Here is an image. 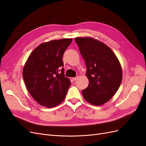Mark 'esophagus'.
Returning <instances> with one entry per match:
<instances>
[{
  "label": "esophagus",
  "mask_w": 146,
  "mask_h": 146,
  "mask_svg": "<svg viewBox=\"0 0 146 146\" xmlns=\"http://www.w3.org/2000/svg\"><path fill=\"white\" fill-rule=\"evenodd\" d=\"M77 78H78V77H73V78H72V80H73V81H76V80H77Z\"/></svg>",
  "instance_id": "1"
}]
</instances>
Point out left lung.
I'll return each mask as SVG.
<instances>
[{
    "label": "left lung",
    "instance_id": "obj_1",
    "mask_svg": "<svg viewBox=\"0 0 146 146\" xmlns=\"http://www.w3.org/2000/svg\"><path fill=\"white\" fill-rule=\"evenodd\" d=\"M75 41L85 61L89 85L82 90L84 99L96 106L109 101L118 90L122 79L120 63L108 46L90 37Z\"/></svg>",
    "mask_w": 146,
    "mask_h": 146
}]
</instances>
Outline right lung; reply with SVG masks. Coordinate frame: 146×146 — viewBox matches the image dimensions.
<instances>
[{
  "instance_id": "add662e5",
  "label": "right lung",
  "mask_w": 146,
  "mask_h": 146,
  "mask_svg": "<svg viewBox=\"0 0 146 146\" xmlns=\"http://www.w3.org/2000/svg\"><path fill=\"white\" fill-rule=\"evenodd\" d=\"M72 41L64 38L42 43L26 61L23 72L26 88L42 106L54 107L67 94L70 82L64 76L63 55Z\"/></svg>"
}]
</instances>
